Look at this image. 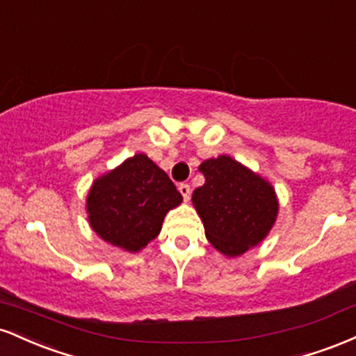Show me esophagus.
Returning <instances> with one entry per match:
<instances>
[{
	"label": "esophagus",
	"mask_w": 356,
	"mask_h": 356,
	"mask_svg": "<svg viewBox=\"0 0 356 356\" xmlns=\"http://www.w3.org/2000/svg\"><path fill=\"white\" fill-rule=\"evenodd\" d=\"M179 192H181L182 194V197H184V201H189L191 199V186H187V184H181V186H179Z\"/></svg>",
	"instance_id": "1"
}]
</instances>
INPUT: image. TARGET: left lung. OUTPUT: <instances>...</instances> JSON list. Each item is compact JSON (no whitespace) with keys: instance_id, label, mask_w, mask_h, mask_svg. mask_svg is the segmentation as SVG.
Returning <instances> with one entry per match:
<instances>
[{"instance_id":"8db88e82","label":"left lung","mask_w":356,"mask_h":356,"mask_svg":"<svg viewBox=\"0 0 356 356\" xmlns=\"http://www.w3.org/2000/svg\"><path fill=\"white\" fill-rule=\"evenodd\" d=\"M199 170L206 182L192 192V206L212 248L238 257L263 243L280 212L273 184L231 155L207 159Z\"/></svg>"}]
</instances>
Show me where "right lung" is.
<instances>
[{
  "label": "right lung",
  "mask_w": 356,
  "mask_h": 356,
  "mask_svg": "<svg viewBox=\"0 0 356 356\" xmlns=\"http://www.w3.org/2000/svg\"><path fill=\"white\" fill-rule=\"evenodd\" d=\"M181 202L169 175L145 154H136L93 181L85 209L102 241L138 252L157 238L165 214Z\"/></svg>",
  "instance_id": "obj_1"
}]
</instances>
